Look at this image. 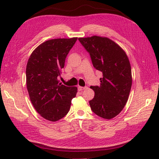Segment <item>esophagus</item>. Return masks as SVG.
<instances>
[{"instance_id":"34e87169","label":"esophagus","mask_w":159,"mask_h":159,"mask_svg":"<svg viewBox=\"0 0 159 159\" xmlns=\"http://www.w3.org/2000/svg\"><path fill=\"white\" fill-rule=\"evenodd\" d=\"M86 89H87V87H80V86L78 87V89H79V91H83Z\"/></svg>"}]
</instances>
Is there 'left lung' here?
Wrapping results in <instances>:
<instances>
[{
  "mask_svg": "<svg viewBox=\"0 0 159 159\" xmlns=\"http://www.w3.org/2000/svg\"><path fill=\"white\" fill-rule=\"evenodd\" d=\"M79 42L89 53L93 67L102 72L100 86H91L95 92L89 101L93 112L110 120L119 114L129 96L132 86L130 63L124 50L105 37L80 38Z\"/></svg>",
  "mask_w": 159,
  "mask_h": 159,
  "instance_id": "left-lung-1",
  "label": "left lung"
}]
</instances>
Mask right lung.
<instances>
[{"mask_svg":"<svg viewBox=\"0 0 159 159\" xmlns=\"http://www.w3.org/2000/svg\"><path fill=\"white\" fill-rule=\"evenodd\" d=\"M76 40L77 38L48 40L37 47L28 60L26 79L30 100L37 112L47 120L56 121L65 117L76 95V87H67L58 80Z\"/></svg>","mask_w":159,"mask_h":159,"instance_id":"1","label":"right lung"}]
</instances>
